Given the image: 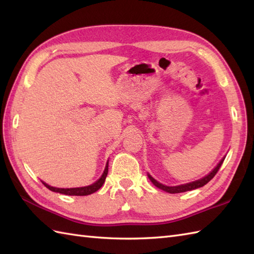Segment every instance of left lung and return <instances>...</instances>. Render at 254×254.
<instances>
[{"label": "left lung", "mask_w": 254, "mask_h": 254, "mask_svg": "<svg viewBox=\"0 0 254 254\" xmlns=\"http://www.w3.org/2000/svg\"><path fill=\"white\" fill-rule=\"evenodd\" d=\"M224 160H225V158H223L222 160H220V163L217 165L216 168H215L212 172H210L209 175H207L206 177H204L203 179H199V180H197V181H194V182H191V183H187V185H183V186L167 187V186L161 185V183H159L158 181H156L152 176L148 175V178L150 179V181H152V182L154 183V186H156L157 188L161 189V190H164V191H166V192H169V193H181V192L191 191V190H194V189H197V188H201V187L205 186L207 182H209L210 180H212L213 178L215 177V175L217 174V171L219 170L220 166L223 165Z\"/></svg>", "instance_id": "left-lung-1"}]
</instances>
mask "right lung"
Segmentation results:
<instances>
[{"label":"right lung","instance_id":"obj_1","mask_svg":"<svg viewBox=\"0 0 254 254\" xmlns=\"http://www.w3.org/2000/svg\"><path fill=\"white\" fill-rule=\"evenodd\" d=\"M108 175V164L106 166V169L104 171V174L100 177L99 180H97L93 185H90L88 187H83V188H72V189H59V188H53L48 186L47 183L42 182L45 185L46 188L49 189V190L53 192H58V193H62L65 194V195H77V196H83V195H89V194L94 193L96 191H98L99 189L104 185V182L106 180V177Z\"/></svg>","mask_w":254,"mask_h":254}]
</instances>
